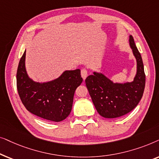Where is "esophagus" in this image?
Masks as SVG:
<instances>
[{
  "label": "esophagus",
  "instance_id": "1",
  "mask_svg": "<svg viewBox=\"0 0 159 159\" xmlns=\"http://www.w3.org/2000/svg\"><path fill=\"white\" fill-rule=\"evenodd\" d=\"M81 76H82V77L83 78L84 80H85L87 76H88V70L85 69H82L81 70Z\"/></svg>",
  "mask_w": 159,
  "mask_h": 159
}]
</instances>
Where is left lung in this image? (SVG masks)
<instances>
[{
  "instance_id": "1",
  "label": "left lung",
  "mask_w": 159,
  "mask_h": 159,
  "mask_svg": "<svg viewBox=\"0 0 159 159\" xmlns=\"http://www.w3.org/2000/svg\"><path fill=\"white\" fill-rule=\"evenodd\" d=\"M129 45L137 60V74L134 81L114 83L101 73L94 72L85 80L87 88L98 114L105 118H117L133 110L142 98L145 85L144 66L134 38Z\"/></svg>"
}]
</instances>
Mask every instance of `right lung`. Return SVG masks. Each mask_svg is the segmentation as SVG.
Listing matches in <instances>:
<instances>
[{"mask_svg": "<svg viewBox=\"0 0 159 159\" xmlns=\"http://www.w3.org/2000/svg\"><path fill=\"white\" fill-rule=\"evenodd\" d=\"M26 51L19 61L16 87L24 106L30 113L46 120L61 121L70 114L76 89L82 82L80 69L65 71L53 81L39 83L28 77Z\"/></svg>", "mask_w": 159, "mask_h": 159, "instance_id": "add662e5", "label": "right lung"}]
</instances>
